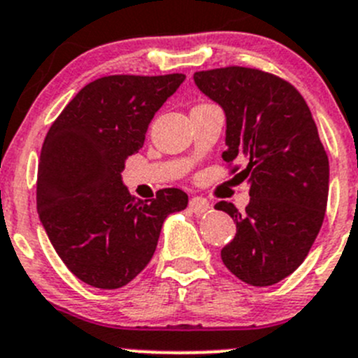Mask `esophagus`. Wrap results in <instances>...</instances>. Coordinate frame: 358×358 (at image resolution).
<instances>
[{"mask_svg":"<svg viewBox=\"0 0 358 358\" xmlns=\"http://www.w3.org/2000/svg\"><path fill=\"white\" fill-rule=\"evenodd\" d=\"M189 208L194 211V213L201 215V213H206V211H210L211 204L208 203L204 197H192L189 203Z\"/></svg>","mask_w":358,"mask_h":358,"instance_id":"34e87169","label":"esophagus"}]
</instances>
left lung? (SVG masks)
Returning a JSON list of instances; mask_svg holds the SVG:
<instances>
[{"instance_id": "1", "label": "left lung", "mask_w": 358, "mask_h": 358, "mask_svg": "<svg viewBox=\"0 0 358 358\" xmlns=\"http://www.w3.org/2000/svg\"><path fill=\"white\" fill-rule=\"evenodd\" d=\"M194 83L225 113L224 161L246 164L245 211L215 206L236 222L222 262L248 285H275L303 264L324 222L329 159L317 124L289 82L259 69L197 71Z\"/></svg>"}]
</instances>
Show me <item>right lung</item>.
Instances as JSON below:
<instances>
[{
	"label": "right lung",
	"mask_w": 358,
	"mask_h": 358,
	"mask_svg": "<svg viewBox=\"0 0 358 358\" xmlns=\"http://www.w3.org/2000/svg\"><path fill=\"white\" fill-rule=\"evenodd\" d=\"M185 80L113 75L87 83L48 129L40 154L36 208L69 271L96 289H120L150 262L168 215L187 208L180 189L155 199L131 196L126 159L145 143L148 124Z\"/></svg>",
	"instance_id": "1"
}]
</instances>
